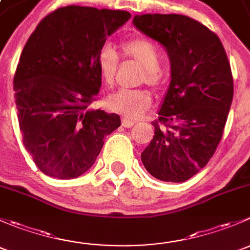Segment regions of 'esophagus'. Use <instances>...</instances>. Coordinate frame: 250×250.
Here are the masks:
<instances>
[{
	"label": "esophagus",
	"mask_w": 250,
	"mask_h": 250,
	"mask_svg": "<svg viewBox=\"0 0 250 250\" xmlns=\"http://www.w3.org/2000/svg\"><path fill=\"white\" fill-rule=\"evenodd\" d=\"M121 122H122V125H123V127H125V128H130V127H133V125H134L135 121L129 120V118H125V117H123L122 120H121Z\"/></svg>",
	"instance_id": "obj_1"
}]
</instances>
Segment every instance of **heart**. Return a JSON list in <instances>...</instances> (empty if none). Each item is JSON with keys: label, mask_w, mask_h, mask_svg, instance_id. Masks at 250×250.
Instances as JSON below:
<instances>
[{"label": "heart", "mask_w": 250, "mask_h": 250, "mask_svg": "<svg viewBox=\"0 0 250 250\" xmlns=\"http://www.w3.org/2000/svg\"><path fill=\"white\" fill-rule=\"evenodd\" d=\"M123 58L134 60L143 66L140 82H145L150 87L158 89L165 82V76L161 69L162 53L157 44L146 37L138 36L125 40L120 44ZM98 71L100 78L106 87H112L115 83L116 72L118 67V55L110 44H104L98 52ZM152 103V97L146 89H120L107 97L106 104L110 110L121 113L125 117H139Z\"/></svg>", "instance_id": "heart-1"}]
</instances>
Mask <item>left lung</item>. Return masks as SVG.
Masks as SVG:
<instances>
[{"mask_svg": "<svg viewBox=\"0 0 250 250\" xmlns=\"http://www.w3.org/2000/svg\"><path fill=\"white\" fill-rule=\"evenodd\" d=\"M134 25L167 49L172 81L155 135L141 153L146 170L162 181L192 178L215 152L233 98V77L220 39L180 14H143Z\"/></svg>", "mask_w": 250, "mask_h": 250, "instance_id": "1", "label": "left lung"}]
</instances>
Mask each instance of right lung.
Listing matches in <instances>:
<instances>
[{
  "label": "right lung",
  "mask_w": 250,
  "mask_h": 250,
  "mask_svg": "<svg viewBox=\"0 0 250 250\" xmlns=\"http://www.w3.org/2000/svg\"><path fill=\"white\" fill-rule=\"evenodd\" d=\"M125 11L66 6L47 14L24 46L13 80L22 144L41 172L74 179L97 160L117 113L90 110L102 85L97 58Z\"/></svg>",
  "instance_id": "obj_1"
}]
</instances>
